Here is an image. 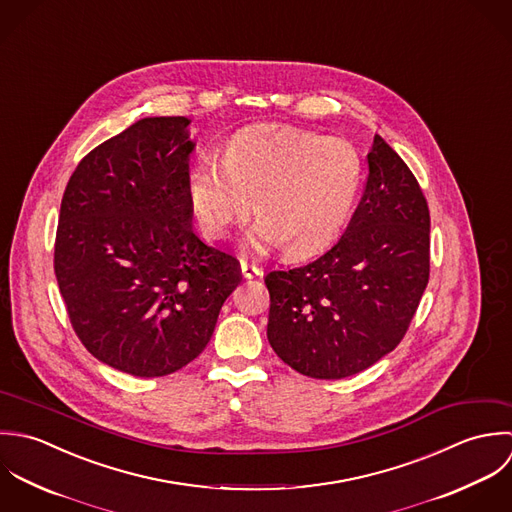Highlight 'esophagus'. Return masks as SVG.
Masks as SVG:
<instances>
[{"label": "esophagus", "instance_id": "obj_1", "mask_svg": "<svg viewBox=\"0 0 512 512\" xmlns=\"http://www.w3.org/2000/svg\"><path fill=\"white\" fill-rule=\"evenodd\" d=\"M239 267H241V275H243L245 279H253V277H259V275H261V267H257V265H253V263H247L245 259L239 261Z\"/></svg>", "mask_w": 512, "mask_h": 512}]
</instances>
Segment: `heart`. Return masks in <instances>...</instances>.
<instances>
[{"instance_id": "b5f03b06", "label": "heart", "mask_w": 512, "mask_h": 512, "mask_svg": "<svg viewBox=\"0 0 512 512\" xmlns=\"http://www.w3.org/2000/svg\"><path fill=\"white\" fill-rule=\"evenodd\" d=\"M362 186V160L340 138L263 126L229 140L221 160L200 158L188 174V200L207 239H223L251 211V245H281L303 257L346 225Z\"/></svg>"}]
</instances>
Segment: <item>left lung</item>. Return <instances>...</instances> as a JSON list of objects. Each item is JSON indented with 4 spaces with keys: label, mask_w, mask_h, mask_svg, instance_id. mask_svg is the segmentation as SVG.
I'll use <instances>...</instances> for the list:
<instances>
[{
    "label": "left lung",
    "mask_w": 512,
    "mask_h": 512,
    "mask_svg": "<svg viewBox=\"0 0 512 512\" xmlns=\"http://www.w3.org/2000/svg\"><path fill=\"white\" fill-rule=\"evenodd\" d=\"M427 281V200L406 162L376 136L342 237L303 267L267 273L269 344L308 378L358 374L402 342Z\"/></svg>",
    "instance_id": "8db88e82"
}]
</instances>
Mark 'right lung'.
<instances>
[{
	"label": "right lung",
	"instance_id": "add662e5",
	"mask_svg": "<svg viewBox=\"0 0 512 512\" xmlns=\"http://www.w3.org/2000/svg\"><path fill=\"white\" fill-rule=\"evenodd\" d=\"M184 116L142 118L91 150L59 211L55 275L71 326L104 364L168 376L202 354L239 285L194 233Z\"/></svg>",
	"mask_w": 512,
	"mask_h": 512
}]
</instances>
